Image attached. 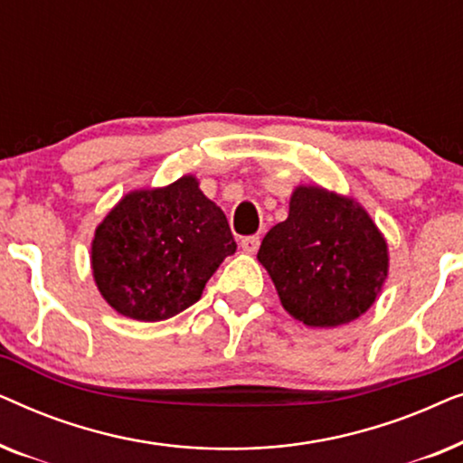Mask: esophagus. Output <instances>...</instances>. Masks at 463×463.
Listing matches in <instances>:
<instances>
[{"instance_id": "obj_1", "label": "esophagus", "mask_w": 463, "mask_h": 463, "mask_svg": "<svg viewBox=\"0 0 463 463\" xmlns=\"http://www.w3.org/2000/svg\"><path fill=\"white\" fill-rule=\"evenodd\" d=\"M242 249L246 250V252H257V249H259V244H261V238L257 236V233H252V236H244L242 238Z\"/></svg>"}]
</instances>
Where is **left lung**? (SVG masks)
<instances>
[{
	"mask_svg": "<svg viewBox=\"0 0 463 463\" xmlns=\"http://www.w3.org/2000/svg\"><path fill=\"white\" fill-rule=\"evenodd\" d=\"M257 259L284 309L307 326H339L373 306L388 246L364 208L320 187H297L288 219L265 233Z\"/></svg>",
	"mask_w": 463,
	"mask_h": 463,
	"instance_id": "obj_1",
	"label": "left lung"
}]
</instances>
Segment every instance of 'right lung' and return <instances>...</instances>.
I'll return each mask as SVG.
<instances>
[{"label":"right lung","instance_id":"1","mask_svg":"<svg viewBox=\"0 0 463 463\" xmlns=\"http://www.w3.org/2000/svg\"><path fill=\"white\" fill-rule=\"evenodd\" d=\"M236 240L194 176L132 192L107 214L92 242L100 295L128 318H173L200 299Z\"/></svg>","mask_w":463,"mask_h":463}]
</instances>
